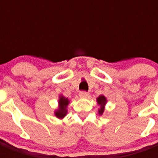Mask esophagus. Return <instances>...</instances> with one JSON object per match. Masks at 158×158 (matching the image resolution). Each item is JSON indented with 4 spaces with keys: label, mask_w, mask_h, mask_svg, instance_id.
Masks as SVG:
<instances>
[{
    "label": "esophagus",
    "mask_w": 158,
    "mask_h": 158,
    "mask_svg": "<svg viewBox=\"0 0 158 158\" xmlns=\"http://www.w3.org/2000/svg\"><path fill=\"white\" fill-rule=\"evenodd\" d=\"M79 95L80 98H88V97L89 96V93H87V92H85V91L79 92Z\"/></svg>",
    "instance_id": "obj_1"
}]
</instances>
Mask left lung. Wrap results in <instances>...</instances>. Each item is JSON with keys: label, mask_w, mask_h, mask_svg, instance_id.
<instances>
[{"label": "left lung", "mask_w": 158, "mask_h": 158, "mask_svg": "<svg viewBox=\"0 0 158 158\" xmlns=\"http://www.w3.org/2000/svg\"><path fill=\"white\" fill-rule=\"evenodd\" d=\"M106 98L104 95H101V96H99L98 98H97V102L100 106V108L98 109V113L99 115H102L104 112V110H105V106L106 104Z\"/></svg>", "instance_id": "8db88e82"}]
</instances>
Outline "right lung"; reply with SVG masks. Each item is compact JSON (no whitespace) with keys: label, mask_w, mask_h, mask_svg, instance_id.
Here are the masks:
<instances>
[{"label":"right lung","mask_w":158,"mask_h":158,"mask_svg":"<svg viewBox=\"0 0 158 158\" xmlns=\"http://www.w3.org/2000/svg\"><path fill=\"white\" fill-rule=\"evenodd\" d=\"M69 103V100L63 95H60L58 100V108L55 110V115L59 119L63 118L67 115V106Z\"/></svg>","instance_id":"1"}]
</instances>
